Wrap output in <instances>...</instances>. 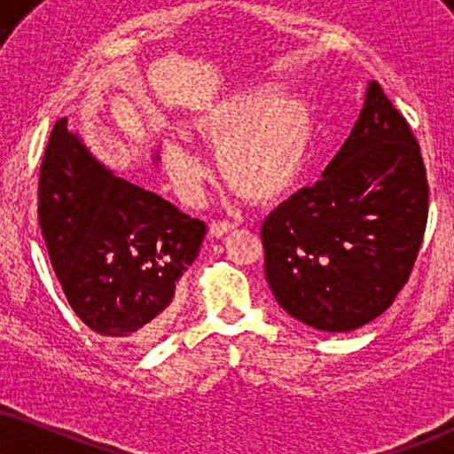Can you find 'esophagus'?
<instances>
[{
	"label": "esophagus",
	"instance_id": "34e87169",
	"mask_svg": "<svg viewBox=\"0 0 454 454\" xmlns=\"http://www.w3.org/2000/svg\"><path fill=\"white\" fill-rule=\"evenodd\" d=\"M236 227L238 225H233V223L216 221V223H212V225H210V236L212 238H223V236H227V233H231Z\"/></svg>",
	"mask_w": 454,
	"mask_h": 454
}]
</instances>
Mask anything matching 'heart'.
Returning a JSON list of instances; mask_svg holds the SVG:
<instances>
[{
    "mask_svg": "<svg viewBox=\"0 0 454 454\" xmlns=\"http://www.w3.org/2000/svg\"><path fill=\"white\" fill-rule=\"evenodd\" d=\"M313 111L293 94L248 88L216 100L192 120V130L215 145L216 170L231 192L254 204L282 200L303 176L313 145ZM166 166L184 195H195L206 168L193 151L166 143Z\"/></svg>",
    "mask_w": 454,
    "mask_h": 454,
    "instance_id": "obj_1",
    "label": "heart"
}]
</instances>
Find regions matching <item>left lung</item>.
Returning <instances> with one entry per match:
<instances>
[{
  "mask_svg": "<svg viewBox=\"0 0 454 454\" xmlns=\"http://www.w3.org/2000/svg\"><path fill=\"white\" fill-rule=\"evenodd\" d=\"M427 210L421 147L371 82L354 130L320 181L262 223L265 278L279 307L326 333L372 322L411 278Z\"/></svg>",
  "mask_w": 454,
  "mask_h": 454,
  "instance_id": "left-lung-1",
  "label": "left lung"
}]
</instances>
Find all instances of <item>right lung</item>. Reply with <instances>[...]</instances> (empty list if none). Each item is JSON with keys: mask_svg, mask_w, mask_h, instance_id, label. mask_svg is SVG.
<instances>
[{"mask_svg": "<svg viewBox=\"0 0 454 454\" xmlns=\"http://www.w3.org/2000/svg\"><path fill=\"white\" fill-rule=\"evenodd\" d=\"M37 216L56 278L88 328L130 347L164 333L178 279L204 242V221L115 176L67 117L50 132L39 168Z\"/></svg>", "mask_w": 454, "mask_h": 454, "instance_id": "1", "label": "right lung"}]
</instances>
